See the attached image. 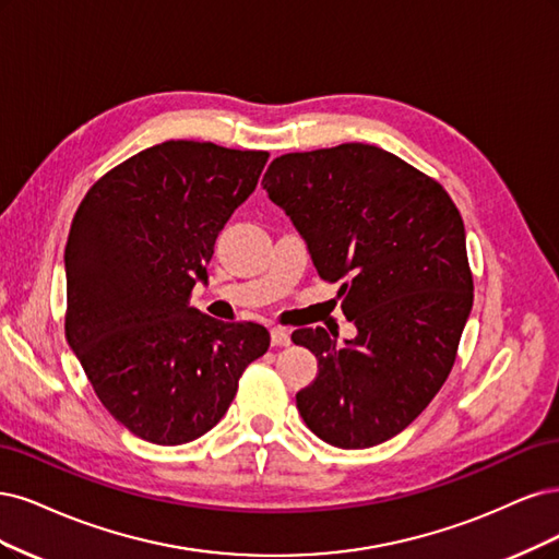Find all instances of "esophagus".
<instances>
[{
    "mask_svg": "<svg viewBox=\"0 0 559 559\" xmlns=\"http://www.w3.org/2000/svg\"><path fill=\"white\" fill-rule=\"evenodd\" d=\"M290 344H293V341H290V332H287V330H281V328L272 330V346L283 348V346H290Z\"/></svg>",
    "mask_w": 559,
    "mask_h": 559,
    "instance_id": "esophagus-1",
    "label": "esophagus"
}]
</instances>
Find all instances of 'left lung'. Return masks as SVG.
Segmentation results:
<instances>
[{
	"instance_id": "obj_1",
	"label": "left lung",
	"mask_w": 559,
	"mask_h": 559,
	"mask_svg": "<svg viewBox=\"0 0 559 559\" xmlns=\"http://www.w3.org/2000/svg\"><path fill=\"white\" fill-rule=\"evenodd\" d=\"M262 186L290 215L318 276L338 283L357 336L322 328L293 341L318 359L297 408L316 437L369 448L397 437L437 397L472 313L464 223L448 192L369 143L287 153Z\"/></svg>"
}]
</instances>
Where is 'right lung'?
<instances>
[{
	"mask_svg": "<svg viewBox=\"0 0 559 559\" xmlns=\"http://www.w3.org/2000/svg\"><path fill=\"white\" fill-rule=\"evenodd\" d=\"M266 159L209 141L157 143L104 174L71 221L64 334L104 408L143 441L206 435L269 348L258 322H221L190 306Z\"/></svg>",
	"mask_w": 559,
	"mask_h": 559,
	"instance_id": "1",
	"label": "right lung"
}]
</instances>
